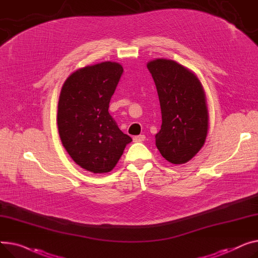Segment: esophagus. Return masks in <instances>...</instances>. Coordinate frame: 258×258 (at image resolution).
<instances>
[{"mask_svg":"<svg viewBox=\"0 0 258 258\" xmlns=\"http://www.w3.org/2000/svg\"><path fill=\"white\" fill-rule=\"evenodd\" d=\"M146 140V136L144 134H141V135H136L133 138V142L134 143H141V142H144Z\"/></svg>","mask_w":258,"mask_h":258,"instance_id":"1","label":"esophagus"}]
</instances>
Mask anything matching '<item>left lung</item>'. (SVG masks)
I'll return each instance as SVG.
<instances>
[{
	"mask_svg": "<svg viewBox=\"0 0 258 258\" xmlns=\"http://www.w3.org/2000/svg\"><path fill=\"white\" fill-rule=\"evenodd\" d=\"M155 82L162 124L155 135L162 157L174 164L190 160L205 143L208 110L201 82L187 69L168 59L147 64Z\"/></svg>",
	"mask_w": 258,
	"mask_h": 258,
	"instance_id": "8db88e82",
	"label": "left lung"
}]
</instances>
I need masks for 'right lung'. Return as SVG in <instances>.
<instances>
[{
    "instance_id": "add662e5",
    "label": "right lung",
    "mask_w": 258,
    "mask_h": 258,
    "mask_svg": "<svg viewBox=\"0 0 258 258\" xmlns=\"http://www.w3.org/2000/svg\"><path fill=\"white\" fill-rule=\"evenodd\" d=\"M124 70L106 61L85 67L66 80L59 96L57 125L72 159L86 171L110 172L132 142L108 112Z\"/></svg>"
}]
</instances>
